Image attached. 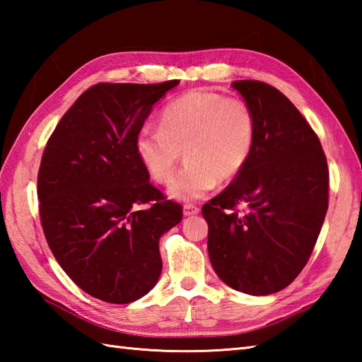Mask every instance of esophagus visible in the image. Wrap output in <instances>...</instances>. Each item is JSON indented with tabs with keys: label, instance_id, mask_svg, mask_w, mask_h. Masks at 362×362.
I'll return each instance as SVG.
<instances>
[{
	"label": "esophagus",
	"instance_id": "obj_1",
	"mask_svg": "<svg viewBox=\"0 0 362 362\" xmlns=\"http://www.w3.org/2000/svg\"><path fill=\"white\" fill-rule=\"evenodd\" d=\"M199 211V206H196V205H193V204H185L183 205V214H185V216H194V214H197Z\"/></svg>",
	"mask_w": 362,
	"mask_h": 362
}]
</instances>
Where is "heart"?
I'll return each instance as SVG.
<instances>
[{
    "label": "heart",
    "mask_w": 362,
    "mask_h": 362,
    "mask_svg": "<svg viewBox=\"0 0 362 362\" xmlns=\"http://www.w3.org/2000/svg\"><path fill=\"white\" fill-rule=\"evenodd\" d=\"M255 141V118L240 98L189 91L161 113L160 127H143L135 151L153 180L168 183L179 163L187 165L168 188L175 201H197L221 182L233 180L247 165Z\"/></svg>",
    "instance_id": "1"
}]
</instances>
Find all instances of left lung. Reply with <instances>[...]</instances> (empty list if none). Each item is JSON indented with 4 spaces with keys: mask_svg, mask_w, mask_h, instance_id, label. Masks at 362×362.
Wrapping results in <instances>:
<instances>
[{
    "mask_svg": "<svg viewBox=\"0 0 362 362\" xmlns=\"http://www.w3.org/2000/svg\"><path fill=\"white\" fill-rule=\"evenodd\" d=\"M232 87L252 109L247 165L202 206L209 257L227 286L269 296L308 263L328 210V166L317 135L281 91L259 81ZM246 206V213L234 210Z\"/></svg>",
    "mask_w": 362,
    "mask_h": 362,
    "instance_id": "obj_1",
    "label": "left lung"
}]
</instances>
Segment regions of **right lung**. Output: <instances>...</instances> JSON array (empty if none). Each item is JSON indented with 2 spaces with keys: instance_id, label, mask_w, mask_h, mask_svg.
<instances>
[{
  "instance_id": "obj_1",
  "label": "right lung",
  "mask_w": 362,
  "mask_h": 362,
  "mask_svg": "<svg viewBox=\"0 0 362 362\" xmlns=\"http://www.w3.org/2000/svg\"><path fill=\"white\" fill-rule=\"evenodd\" d=\"M177 86L90 87L43 152L37 194L46 241L65 274L107 303L135 302L156 286L158 241L182 221V206L151 185L135 151L153 104ZM143 203L151 206L138 209Z\"/></svg>"
}]
</instances>
